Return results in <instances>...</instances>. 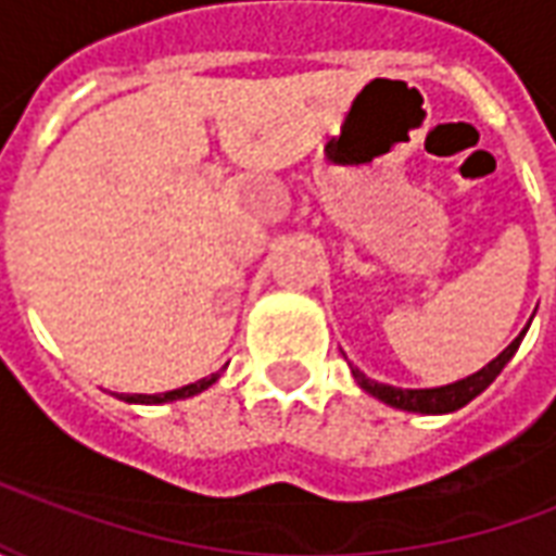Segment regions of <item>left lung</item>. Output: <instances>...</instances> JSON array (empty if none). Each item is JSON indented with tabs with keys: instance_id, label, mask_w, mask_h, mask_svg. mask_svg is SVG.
Segmentation results:
<instances>
[{
	"instance_id": "obj_1",
	"label": "left lung",
	"mask_w": 556,
	"mask_h": 556,
	"mask_svg": "<svg viewBox=\"0 0 556 556\" xmlns=\"http://www.w3.org/2000/svg\"><path fill=\"white\" fill-rule=\"evenodd\" d=\"M527 330H521L518 337L506 345V349L489 363V366H482L479 372L467 375L462 381H455V384L446 387H431V390H402V387H390V384H378L372 378H366V375L357 369V366H351V375H354V381L369 393V396L381 399L384 405L399 410H414V414H450V410L465 408L470 399H477L485 387L503 372V366L513 361V354L521 345V339H525Z\"/></svg>"
}]
</instances>
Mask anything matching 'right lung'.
<instances>
[{
    "instance_id": "right-lung-1",
    "label": "right lung",
    "mask_w": 556,
    "mask_h": 556,
    "mask_svg": "<svg viewBox=\"0 0 556 556\" xmlns=\"http://www.w3.org/2000/svg\"><path fill=\"white\" fill-rule=\"evenodd\" d=\"M219 372L207 375L202 381H195V384H187V387H178V390H169V393H154V396H148V393H122L125 402H134V405H163V402H178V399H190L195 393H202L207 390L211 384H217Z\"/></svg>"
}]
</instances>
